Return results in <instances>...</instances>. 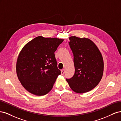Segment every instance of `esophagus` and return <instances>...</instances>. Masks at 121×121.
<instances>
[{"mask_svg":"<svg viewBox=\"0 0 121 121\" xmlns=\"http://www.w3.org/2000/svg\"><path fill=\"white\" fill-rule=\"evenodd\" d=\"M65 69H62L61 70V75H64V73H65Z\"/></svg>","mask_w":121,"mask_h":121,"instance_id":"obj_1","label":"esophagus"}]
</instances>
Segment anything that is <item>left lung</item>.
Here are the masks:
<instances>
[{
  "label": "left lung",
  "mask_w": 121,
  "mask_h": 121,
  "mask_svg": "<svg viewBox=\"0 0 121 121\" xmlns=\"http://www.w3.org/2000/svg\"><path fill=\"white\" fill-rule=\"evenodd\" d=\"M69 39L75 71L74 76L66 80L75 92L85 93L93 89L100 81L104 72L103 58L91 40L76 36H72Z\"/></svg>",
  "instance_id": "obj_1"
}]
</instances>
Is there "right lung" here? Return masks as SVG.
Returning a JSON list of instances; mask_svg holds the SVG:
<instances>
[{
    "mask_svg": "<svg viewBox=\"0 0 121 121\" xmlns=\"http://www.w3.org/2000/svg\"><path fill=\"white\" fill-rule=\"evenodd\" d=\"M64 39L38 36L26 44L17 62V74L29 92L41 96L52 89L61 72L57 68L54 52Z\"/></svg>",
    "mask_w": 121,
    "mask_h": 121,
    "instance_id": "1",
    "label": "right lung"
}]
</instances>
